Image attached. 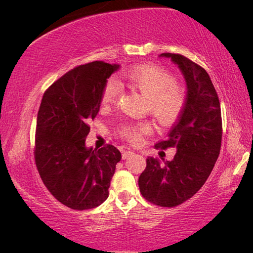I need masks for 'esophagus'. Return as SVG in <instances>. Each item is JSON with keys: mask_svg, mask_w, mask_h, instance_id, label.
I'll use <instances>...</instances> for the list:
<instances>
[{"mask_svg": "<svg viewBox=\"0 0 253 253\" xmlns=\"http://www.w3.org/2000/svg\"><path fill=\"white\" fill-rule=\"evenodd\" d=\"M134 152H130V151H126V152H124L123 153V158L124 160H125V158H128L129 156H131V155H134Z\"/></svg>", "mask_w": 253, "mask_h": 253, "instance_id": "esophagus-1", "label": "esophagus"}]
</instances>
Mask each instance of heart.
<instances>
[{"label": "heart", "mask_w": 253, "mask_h": 253, "mask_svg": "<svg viewBox=\"0 0 253 253\" xmlns=\"http://www.w3.org/2000/svg\"><path fill=\"white\" fill-rule=\"evenodd\" d=\"M124 79L147 98V110L161 125H172L181 116L186 104V90L183 84L175 83L169 71L155 65H139L130 68ZM119 90L117 81L110 78L102 90L101 104L108 106L116 101ZM151 131V124L144 122L125 126L122 134L130 143L138 145L143 136Z\"/></svg>", "instance_id": "obj_1"}]
</instances>
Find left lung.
<instances>
[{"label": "left lung", "instance_id": "1", "mask_svg": "<svg viewBox=\"0 0 253 253\" xmlns=\"http://www.w3.org/2000/svg\"><path fill=\"white\" fill-rule=\"evenodd\" d=\"M184 76L186 104L168 138L155 147L176 148L172 161L148 157L138 178L139 191L148 202L173 208L191 199L211 174L222 140L221 107L211 78L202 67L182 54L162 53Z\"/></svg>", "mask_w": 253, "mask_h": 253}]
</instances>
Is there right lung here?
<instances>
[{
  "label": "right lung",
  "instance_id": "obj_1",
  "mask_svg": "<svg viewBox=\"0 0 253 253\" xmlns=\"http://www.w3.org/2000/svg\"><path fill=\"white\" fill-rule=\"evenodd\" d=\"M119 65L93 61L68 71L46 89L37 117L34 158L44 185L74 210L104 203L122 154L113 145L85 146L88 123L97 116L101 93Z\"/></svg>",
  "mask_w": 253,
  "mask_h": 253
}]
</instances>
